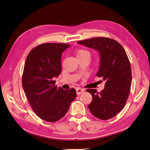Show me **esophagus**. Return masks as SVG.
<instances>
[{"mask_svg":"<svg viewBox=\"0 0 150 150\" xmlns=\"http://www.w3.org/2000/svg\"><path fill=\"white\" fill-rule=\"evenodd\" d=\"M84 92V90L83 89L81 88H76V93H77V94H78V95H79L81 93H83Z\"/></svg>","mask_w":150,"mask_h":150,"instance_id":"1","label":"esophagus"}]
</instances>
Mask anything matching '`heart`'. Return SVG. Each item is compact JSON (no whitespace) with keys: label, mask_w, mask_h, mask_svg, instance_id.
<instances>
[{"label":"heart","mask_w":150,"mask_h":150,"mask_svg":"<svg viewBox=\"0 0 150 150\" xmlns=\"http://www.w3.org/2000/svg\"><path fill=\"white\" fill-rule=\"evenodd\" d=\"M89 56V52L84 49H78L76 51V57Z\"/></svg>","instance_id":"obj_1"}]
</instances>
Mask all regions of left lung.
Segmentation results:
<instances>
[{"label":"left lung","mask_w":150,"mask_h":150,"mask_svg":"<svg viewBox=\"0 0 150 150\" xmlns=\"http://www.w3.org/2000/svg\"><path fill=\"white\" fill-rule=\"evenodd\" d=\"M78 44L98 52L99 66L96 75L106 82L101 92L95 89L86 90L93 96L88 105L89 110L100 120L112 118L122 110L130 92L132 76L128 56L121 45L111 39L96 38Z\"/></svg>","instance_id":"left-lung-1"}]
</instances>
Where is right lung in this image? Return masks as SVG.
<instances>
[{"label": "right lung", "instance_id": "add662e5", "mask_svg": "<svg viewBox=\"0 0 150 150\" xmlns=\"http://www.w3.org/2000/svg\"><path fill=\"white\" fill-rule=\"evenodd\" d=\"M70 44L46 43L34 48L25 62L22 84L33 111L40 118L56 122L64 117L76 98L74 88L55 85L62 71L61 56Z\"/></svg>", "mask_w": 150, "mask_h": 150}]
</instances>
